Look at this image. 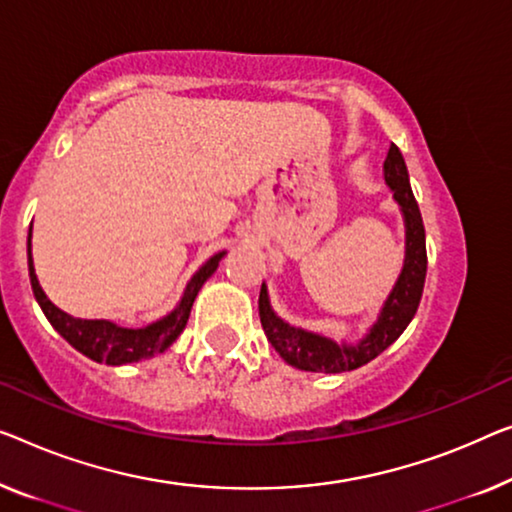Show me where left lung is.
<instances>
[{
	"instance_id": "obj_1",
	"label": "left lung",
	"mask_w": 512,
	"mask_h": 512,
	"mask_svg": "<svg viewBox=\"0 0 512 512\" xmlns=\"http://www.w3.org/2000/svg\"><path fill=\"white\" fill-rule=\"evenodd\" d=\"M384 181L391 188L393 200L398 202L404 220V262L393 289L381 303L375 324L365 331L363 338L356 342H335L326 335L305 331L301 326L285 322L271 308L269 289L262 282L259 319H262L266 340L282 356V361L296 370L340 375V372L361 368L391 347L416 315L427 271L425 227L414 193H411L407 165H404V158L395 144H391L384 160Z\"/></svg>"
}]
</instances>
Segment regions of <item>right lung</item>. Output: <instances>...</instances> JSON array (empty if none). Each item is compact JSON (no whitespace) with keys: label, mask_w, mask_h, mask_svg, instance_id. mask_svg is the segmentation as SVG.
<instances>
[{"label":"right lung","mask_w":512,"mask_h":512,"mask_svg":"<svg viewBox=\"0 0 512 512\" xmlns=\"http://www.w3.org/2000/svg\"><path fill=\"white\" fill-rule=\"evenodd\" d=\"M225 255L227 250H220V253L209 257L207 262L193 273V278L188 280V285L183 289L181 299L174 305L172 312H167L165 317H160L147 326H140V329H128V326L110 322V319H82L57 308V305L48 299V294L43 292L41 282L36 278L32 257V227H29L27 236L29 280H32L36 303L41 305L43 315L48 317L52 329H55L68 345L91 358V361L105 365L137 363L144 361V358L163 354L165 349L179 338L181 331L186 329L190 308H193V303L197 299V292H200L204 282L216 273L220 259Z\"/></svg>","instance_id":"obj_1"}]
</instances>
